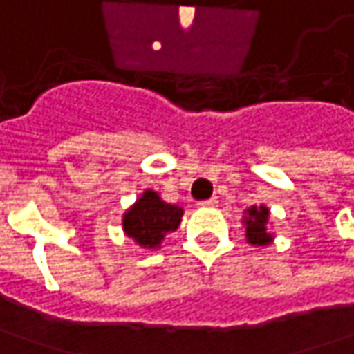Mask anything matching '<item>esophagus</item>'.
<instances>
[{"label": "esophagus", "mask_w": 354, "mask_h": 354, "mask_svg": "<svg viewBox=\"0 0 354 354\" xmlns=\"http://www.w3.org/2000/svg\"><path fill=\"white\" fill-rule=\"evenodd\" d=\"M198 205L203 206V208H214V206L218 205V201H216L214 196H212V198H206V201H201Z\"/></svg>", "instance_id": "34e87169"}]
</instances>
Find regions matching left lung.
<instances>
[{"instance_id": "obj_1", "label": "left lung", "mask_w": 354, "mask_h": 354, "mask_svg": "<svg viewBox=\"0 0 354 354\" xmlns=\"http://www.w3.org/2000/svg\"><path fill=\"white\" fill-rule=\"evenodd\" d=\"M248 241L253 243V245H265L271 241V234L267 232V218H269V210L265 206H259V208H249L248 210Z\"/></svg>"}]
</instances>
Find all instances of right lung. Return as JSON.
Returning <instances> with one entry per match:
<instances>
[{"label":"right lung","mask_w":354,"mask_h":354,"mask_svg":"<svg viewBox=\"0 0 354 354\" xmlns=\"http://www.w3.org/2000/svg\"><path fill=\"white\" fill-rule=\"evenodd\" d=\"M179 206L163 203L158 193L146 191L124 214V232L144 248H156L167 232H175L181 222Z\"/></svg>","instance_id":"right-lung-1"}]
</instances>
